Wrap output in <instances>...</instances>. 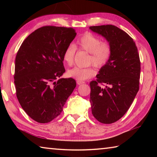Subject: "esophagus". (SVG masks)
<instances>
[{"label": "esophagus", "mask_w": 157, "mask_h": 157, "mask_svg": "<svg viewBox=\"0 0 157 157\" xmlns=\"http://www.w3.org/2000/svg\"><path fill=\"white\" fill-rule=\"evenodd\" d=\"M84 83H85L84 82H82V81H77V84H78V85H80V84H84Z\"/></svg>", "instance_id": "34e87169"}]
</instances>
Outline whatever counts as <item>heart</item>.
Here are the masks:
<instances>
[{
  "instance_id": "heart-1",
  "label": "heart",
  "mask_w": 157,
  "mask_h": 157,
  "mask_svg": "<svg viewBox=\"0 0 157 157\" xmlns=\"http://www.w3.org/2000/svg\"><path fill=\"white\" fill-rule=\"evenodd\" d=\"M75 46L79 50L89 53L88 63L89 64L93 63L98 68L107 64L111 55L110 44L107 41L101 42L100 38L91 33H86L82 35L77 41ZM75 46L70 45L63 53V60L68 66H71L73 63L75 55ZM95 74V68L91 66L87 68L74 67L67 72L68 77L78 81L86 80L94 76Z\"/></svg>"
}]
</instances>
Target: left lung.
Listing matches in <instances>:
<instances>
[{"instance_id": "left-lung-1", "label": "left lung", "mask_w": 157, "mask_h": 157, "mask_svg": "<svg viewBox=\"0 0 157 157\" xmlns=\"http://www.w3.org/2000/svg\"><path fill=\"white\" fill-rule=\"evenodd\" d=\"M90 30L110 44L111 55L100 69L97 79L90 82L92 114L104 124L123 117L139 89L140 62L136 44L125 32L115 25L91 26ZM105 83V88L99 84Z\"/></svg>"}]
</instances>
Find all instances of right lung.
I'll return each instance as SVG.
<instances>
[{
  "mask_svg": "<svg viewBox=\"0 0 157 157\" xmlns=\"http://www.w3.org/2000/svg\"><path fill=\"white\" fill-rule=\"evenodd\" d=\"M71 28L44 26L21 44L15 59L17 97L25 113L40 123L59 115L76 86L73 78H61L63 53L75 39Z\"/></svg>",
  "mask_w": 157,
  "mask_h": 157,
  "instance_id": "obj_1",
  "label": "right lung"
}]
</instances>
